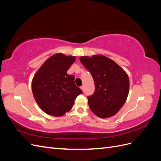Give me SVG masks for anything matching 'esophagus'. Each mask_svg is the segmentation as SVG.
I'll return each instance as SVG.
<instances>
[{"instance_id":"1","label":"esophagus","mask_w":161,"mask_h":161,"mask_svg":"<svg viewBox=\"0 0 161 161\" xmlns=\"http://www.w3.org/2000/svg\"><path fill=\"white\" fill-rule=\"evenodd\" d=\"M80 89H81V90L84 92V86H80Z\"/></svg>"}]
</instances>
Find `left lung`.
<instances>
[{
    "label": "left lung",
    "instance_id": "8db88e82",
    "mask_svg": "<svg viewBox=\"0 0 161 161\" xmlns=\"http://www.w3.org/2000/svg\"><path fill=\"white\" fill-rule=\"evenodd\" d=\"M80 61L91 72L95 82L94 93L87 97L91 110L101 118L114 116L128 96L127 73L114 60L102 55L81 56Z\"/></svg>",
    "mask_w": 161,
    "mask_h": 161
}]
</instances>
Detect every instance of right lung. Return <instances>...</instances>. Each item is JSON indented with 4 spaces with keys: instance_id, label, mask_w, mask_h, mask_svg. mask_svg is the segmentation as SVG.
<instances>
[{
    "instance_id": "obj_1",
    "label": "right lung",
    "mask_w": 161,
    "mask_h": 161,
    "mask_svg": "<svg viewBox=\"0 0 161 161\" xmlns=\"http://www.w3.org/2000/svg\"><path fill=\"white\" fill-rule=\"evenodd\" d=\"M76 57L58 53L50 56L34 75L32 92L36 103L46 114L60 117L69 112L77 95L82 92L67 71Z\"/></svg>"
}]
</instances>
